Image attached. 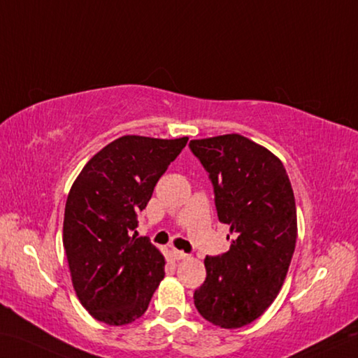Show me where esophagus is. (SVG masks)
I'll return each mask as SVG.
<instances>
[{
  "label": "esophagus",
  "instance_id": "obj_1",
  "mask_svg": "<svg viewBox=\"0 0 358 358\" xmlns=\"http://www.w3.org/2000/svg\"><path fill=\"white\" fill-rule=\"evenodd\" d=\"M171 256H173V259L180 261V259H185L189 255L184 252H179V250H171Z\"/></svg>",
  "mask_w": 358,
  "mask_h": 358
}]
</instances>
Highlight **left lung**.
<instances>
[{
  "label": "left lung",
  "instance_id": "1",
  "mask_svg": "<svg viewBox=\"0 0 358 358\" xmlns=\"http://www.w3.org/2000/svg\"><path fill=\"white\" fill-rule=\"evenodd\" d=\"M189 146L209 173L218 220L231 234L227 253L206 256L195 306L206 321L239 329L256 321L283 286L297 241L294 192L278 157L239 134Z\"/></svg>",
  "mask_w": 358,
  "mask_h": 358
}]
</instances>
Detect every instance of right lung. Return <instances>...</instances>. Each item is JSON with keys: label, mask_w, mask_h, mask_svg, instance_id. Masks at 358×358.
Wrapping results in <instances>:
<instances>
[{"label": "right lung", "mask_w": 358, "mask_h": 358, "mask_svg": "<svg viewBox=\"0 0 358 358\" xmlns=\"http://www.w3.org/2000/svg\"><path fill=\"white\" fill-rule=\"evenodd\" d=\"M187 141L117 138L86 163L69 192L62 227L69 271L81 305L100 322L141 317L165 277L163 255L136 237V215Z\"/></svg>", "instance_id": "add662e5"}]
</instances>
